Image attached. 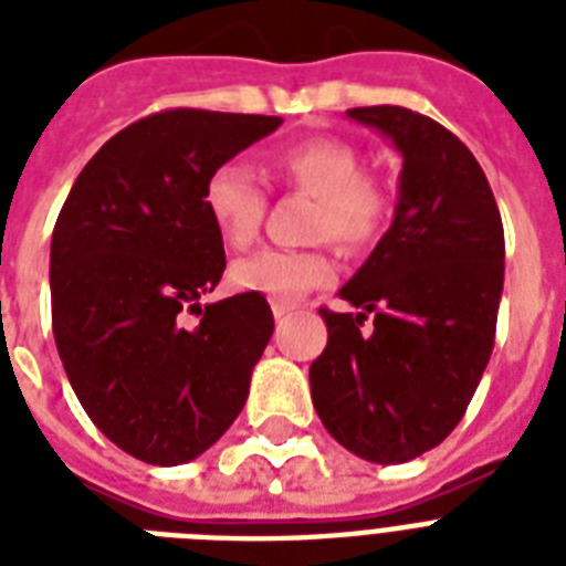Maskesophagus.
<instances>
[{"mask_svg": "<svg viewBox=\"0 0 566 566\" xmlns=\"http://www.w3.org/2000/svg\"><path fill=\"white\" fill-rule=\"evenodd\" d=\"M293 308H296V305H291V302H273V317L284 319Z\"/></svg>", "mask_w": 566, "mask_h": 566, "instance_id": "34e87169", "label": "esophagus"}]
</instances>
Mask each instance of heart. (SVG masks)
I'll use <instances>...</instances> for the list:
<instances>
[{
    "label": "heart",
    "instance_id": "1",
    "mask_svg": "<svg viewBox=\"0 0 566 566\" xmlns=\"http://www.w3.org/2000/svg\"><path fill=\"white\" fill-rule=\"evenodd\" d=\"M361 170V155L335 137L296 144L273 161V172L284 185L317 199L311 231L353 252L370 247L387 220V193ZM202 205L226 247H252L264 220L266 196L249 167L238 161L213 167L205 179ZM332 275L335 264L323 249H261L231 266V284L238 291L282 302L305 296Z\"/></svg>",
    "mask_w": 566,
    "mask_h": 566
}]
</instances>
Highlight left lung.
Segmentation results:
<instances>
[{
  "label": "left lung",
  "instance_id": "left-lung-1",
  "mask_svg": "<svg viewBox=\"0 0 566 566\" xmlns=\"http://www.w3.org/2000/svg\"><path fill=\"white\" fill-rule=\"evenodd\" d=\"M402 155L394 222L340 287L358 314L319 308L328 344L311 399L328 434L373 464H405L455 429L491 361L505 234L473 153L399 105L346 111ZM367 313L374 332L360 335Z\"/></svg>",
  "mask_w": 566,
  "mask_h": 566
}]
</instances>
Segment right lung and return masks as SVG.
<instances>
[{
  "label": "right lung",
  "mask_w": 566,
  "mask_h": 566,
  "mask_svg": "<svg viewBox=\"0 0 566 566\" xmlns=\"http://www.w3.org/2000/svg\"><path fill=\"white\" fill-rule=\"evenodd\" d=\"M279 126L196 108L137 119L93 155L57 213V355L96 429L146 464H188L247 405L273 311L261 293L199 302L226 270L202 188L213 167ZM188 310L196 327L184 326Z\"/></svg>",
  "instance_id": "right-lung-1"
}]
</instances>
